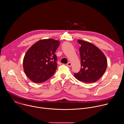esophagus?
<instances>
[{"instance_id":"obj_1","label":"esophagus","mask_w":124,"mask_h":124,"mask_svg":"<svg viewBox=\"0 0 124 124\" xmlns=\"http://www.w3.org/2000/svg\"><path fill=\"white\" fill-rule=\"evenodd\" d=\"M67 66H68L69 67H70L71 66V63L70 62H69V63H67Z\"/></svg>"}]
</instances>
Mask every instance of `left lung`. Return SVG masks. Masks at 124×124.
I'll return each instance as SVG.
<instances>
[{
    "label": "left lung",
    "instance_id": "obj_1",
    "mask_svg": "<svg viewBox=\"0 0 124 124\" xmlns=\"http://www.w3.org/2000/svg\"><path fill=\"white\" fill-rule=\"evenodd\" d=\"M81 68L74 77L86 83H94L98 80L105 72L107 59L104 54L93 43L78 39Z\"/></svg>",
    "mask_w": 124,
    "mask_h": 124
}]
</instances>
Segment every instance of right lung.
<instances>
[{"instance_id":"1","label":"right lung","mask_w":124,"mask_h":124,"mask_svg":"<svg viewBox=\"0 0 124 124\" xmlns=\"http://www.w3.org/2000/svg\"><path fill=\"white\" fill-rule=\"evenodd\" d=\"M59 44L58 40L45 39L39 40L28 49L23 65L25 74L31 81L42 83L53 75L57 66L54 53Z\"/></svg>"}]
</instances>
